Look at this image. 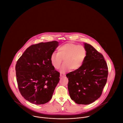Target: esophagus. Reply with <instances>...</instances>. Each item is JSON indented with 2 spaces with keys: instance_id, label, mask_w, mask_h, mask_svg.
<instances>
[{
  "instance_id": "esophagus-1",
  "label": "esophagus",
  "mask_w": 123,
  "mask_h": 123,
  "mask_svg": "<svg viewBox=\"0 0 123 123\" xmlns=\"http://www.w3.org/2000/svg\"><path fill=\"white\" fill-rule=\"evenodd\" d=\"M60 77H64V76H65V75H64V74H63L60 73Z\"/></svg>"
}]
</instances>
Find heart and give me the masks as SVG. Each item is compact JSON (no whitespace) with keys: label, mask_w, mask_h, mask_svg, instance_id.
<instances>
[{"label":"heart","mask_w":123,"mask_h":123,"mask_svg":"<svg viewBox=\"0 0 123 123\" xmlns=\"http://www.w3.org/2000/svg\"><path fill=\"white\" fill-rule=\"evenodd\" d=\"M58 53H53L51 56V62L53 66L59 69L63 63L61 72L64 73L71 69H79L83 64L87 54L86 48L82 45L73 43H67L59 47Z\"/></svg>","instance_id":"obj_1"}]
</instances>
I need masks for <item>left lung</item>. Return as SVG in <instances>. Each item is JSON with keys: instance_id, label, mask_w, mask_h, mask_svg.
Here are the masks:
<instances>
[{"instance_id": "1", "label": "left lung", "mask_w": 123, "mask_h": 123, "mask_svg": "<svg viewBox=\"0 0 123 123\" xmlns=\"http://www.w3.org/2000/svg\"><path fill=\"white\" fill-rule=\"evenodd\" d=\"M87 54L82 67L68 73L70 98L78 104L88 105L101 96L108 76V67L102 54L84 43Z\"/></svg>"}]
</instances>
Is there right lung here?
Masks as SVG:
<instances>
[{
	"label": "right lung",
	"instance_id": "right-lung-1",
	"mask_svg": "<svg viewBox=\"0 0 123 123\" xmlns=\"http://www.w3.org/2000/svg\"><path fill=\"white\" fill-rule=\"evenodd\" d=\"M59 44L53 41L32 45L18 59L16 71L18 88L30 103L44 104L52 97L60 73L52 64L51 56Z\"/></svg>",
	"mask_w": 123,
	"mask_h": 123
}]
</instances>
